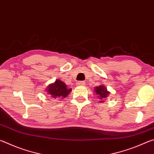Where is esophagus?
I'll list each match as a JSON object with an SVG mask.
<instances>
[{"mask_svg":"<svg viewBox=\"0 0 154 154\" xmlns=\"http://www.w3.org/2000/svg\"><path fill=\"white\" fill-rule=\"evenodd\" d=\"M76 83L78 85H83L85 84V82H77Z\"/></svg>","mask_w":154,"mask_h":154,"instance_id":"34e87169","label":"esophagus"}]
</instances>
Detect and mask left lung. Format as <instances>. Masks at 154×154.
<instances>
[{
    "label": "left lung",
    "mask_w": 154,
    "mask_h": 154,
    "mask_svg": "<svg viewBox=\"0 0 154 154\" xmlns=\"http://www.w3.org/2000/svg\"><path fill=\"white\" fill-rule=\"evenodd\" d=\"M95 94L98 95L97 97H98L100 100L105 99V98L107 97V96L109 94V92L106 90L105 86H103V85H100V86H96L94 89ZM104 100H100L101 103H103Z\"/></svg>",
    "instance_id": "8db88e82"
}]
</instances>
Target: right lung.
I'll return each mask as SVG.
<instances>
[{"instance_id": "1", "label": "right lung", "mask_w": 154, "mask_h": 154, "mask_svg": "<svg viewBox=\"0 0 154 154\" xmlns=\"http://www.w3.org/2000/svg\"><path fill=\"white\" fill-rule=\"evenodd\" d=\"M47 92L51 96V98H66L71 92V89L67 88V85L60 79H57L55 83L49 85L46 88Z\"/></svg>"}]
</instances>
